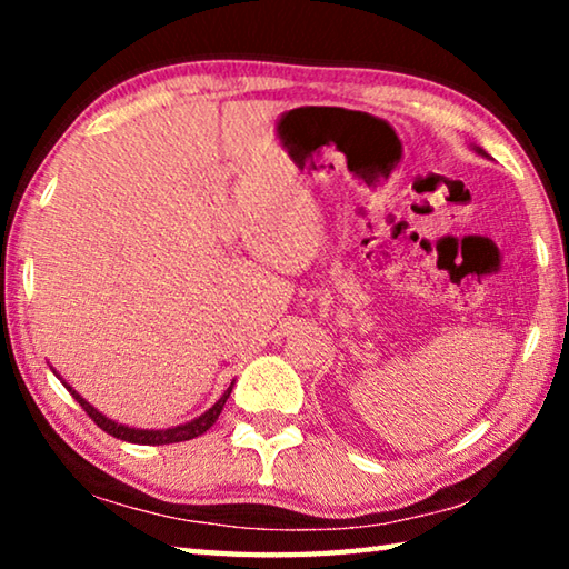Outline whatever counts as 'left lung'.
Returning a JSON list of instances; mask_svg holds the SVG:
<instances>
[{"mask_svg": "<svg viewBox=\"0 0 569 569\" xmlns=\"http://www.w3.org/2000/svg\"><path fill=\"white\" fill-rule=\"evenodd\" d=\"M477 150H479V148H477ZM479 152H481V150H479ZM481 156H485V152H481Z\"/></svg>", "mask_w": 569, "mask_h": 569, "instance_id": "1", "label": "left lung"}]
</instances>
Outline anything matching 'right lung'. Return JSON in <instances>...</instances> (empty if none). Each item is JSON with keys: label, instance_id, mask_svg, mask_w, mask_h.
<instances>
[{"label": "right lung", "instance_id": "1", "mask_svg": "<svg viewBox=\"0 0 569 569\" xmlns=\"http://www.w3.org/2000/svg\"><path fill=\"white\" fill-rule=\"evenodd\" d=\"M64 383V381H62ZM67 391L72 393V397L77 399V403L88 411V417L98 423V427L102 431H108V435H112L114 439H122V441H130V445H148V447H160V445H176V441H188V439H196L200 435H206V431L213 427L216 419L220 417V411H223L226 407V399L230 397V391H233V387H228V391L220 397L213 407H210L206 413H200L198 419H192L188 423H180V427H172V429H132V427H124V423H118L104 417V413H100L98 409L92 407L90 401H84L80 393H77L70 383H64Z\"/></svg>", "mask_w": 569, "mask_h": 569}]
</instances>
